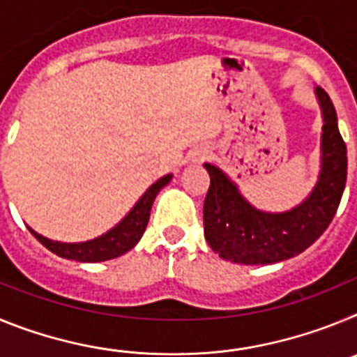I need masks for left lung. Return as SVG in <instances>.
I'll return each mask as SVG.
<instances>
[{
	"instance_id": "obj_1",
	"label": "left lung",
	"mask_w": 357,
	"mask_h": 357,
	"mask_svg": "<svg viewBox=\"0 0 357 357\" xmlns=\"http://www.w3.org/2000/svg\"><path fill=\"white\" fill-rule=\"evenodd\" d=\"M321 107V166L318 182L302 204L286 213L250 206L238 185L206 162L211 176L204 202V234L222 259L239 264H272L302 254L320 238L338 211L347 182V146L329 94L314 89Z\"/></svg>"
}]
</instances>
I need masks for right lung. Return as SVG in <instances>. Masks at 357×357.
Returning a JSON list of instances; mask_svg holds the SVG:
<instances>
[{
	"label": "right lung",
	"instance_id": "right-lung-1",
	"mask_svg": "<svg viewBox=\"0 0 357 357\" xmlns=\"http://www.w3.org/2000/svg\"><path fill=\"white\" fill-rule=\"evenodd\" d=\"M172 175H164L162 178L151 184L146 189V193L137 200L130 213L123 218L121 222L116 227L105 232L103 236L91 241L84 243H61L52 241V239L44 238V236L37 234L36 230H31L28 227L31 234L36 236L37 241H40L44 247L48 248L53 254L61 255L64 259L80 261V263H100V261H109L119 257L125 252L132 250L137 245L141 238H143L144 230H146L148 220H150V211L153 206V200L159 195L160 189L166 184H169Z\"/></svg>",
	"mask_w": 357,
	"mask_h": 357
}]
</instances>
